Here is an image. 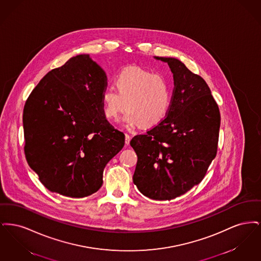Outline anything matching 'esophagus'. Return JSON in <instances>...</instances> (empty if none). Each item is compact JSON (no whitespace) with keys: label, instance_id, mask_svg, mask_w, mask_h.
Wrapping results in <instances>:
<instances>
[{"label":"esophagus","instance_id":"esophagus-1","mask_svg":"<svg viewBox=\"0 0 261 261\" xmlns=\"http://www.w3.org/2000/svg\"><path fill=\"white\" fill-rule=\"evenodd\" d=\"M130 140H131V137H130V135L129 134H125V144L128 146L129 144H130Z\"/></svg>","mask_w":261,"mask_h":261}]
</instances>
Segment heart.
I'll list each match as a JSON object with an SVG mask.
<instances>
[{
  "instance_id": "heart-1",
  "label": "heart",
  "mask_w": 261,
  "mask_h": 261,
  "mask_svg": "<svg viewBox=\"0 0 261 261\" xmlns=\"http://www.w3.org/2000/svg\"><path fill=\"white\" fill-rule=\"evenodd\" d=\"M114 87L101 93L105 115L116 119L125 110L122 120L127 126L160 124L167 116L172 102L170 81L162 74L130 66L114 78Z\"/></svg>"
}]
</instances>
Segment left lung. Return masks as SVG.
<instances>
[{"mask_svg":"<svg viewBox=\"0 0 261 261\" xmlns=\"http://www.w3.org/2000/svg\"><path fill=\"white\" fill-rule=\"evenodd\" d=\"M173 73L165 119L130 145L138 156L133 182L146 197L170 200L201 182L216 156L220 112L206 82L174 58L154 57Z\"/></svg>","mask_w":261,"mask_h":261,"instance_id":"obj_1","label":"left lung"}]
</instances>
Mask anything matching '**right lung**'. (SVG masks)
<instances>
[{
    "label": "right lung",
    "mask_w": 261,
    "mask_h": 261,
    "mask_svg": "<svg viewBox=\"0 0 261 261\" xmlns=\"http://www.w3.org/2000/svg\"><path fill=\"white\" fill-rule=\"evenodd\" d=\"M107 75L89 55H78L45 75L23 110L24 153L53 193L84 198L102 185L107 163L125 135L106 118Z\"/></svg>",
    "instance_id": "obj_1"
}]
</instances>
